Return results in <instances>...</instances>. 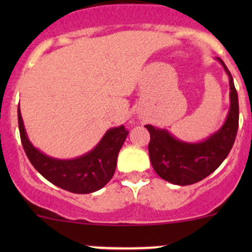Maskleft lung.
<instances>
[{
  "label": "left lung",
  "instance_id": "8db88e82",
  "mask_svg": "<svg viewBox=\"0 0 252 252\" xmlns=\"http://www.w3.org/2000/svg\"><path fill=\"white\" fill-rule=\"evenodd\" d=\"M229 78V111L218 130L201 141H184L164 128L147 124L149 155L155 172L175 185H190L205 179L227 158L239 126V101L232 74L220 58H216Z\"/></svg>",
  "mask_w": 252,
  "mask_h": 252
}]
</instances>
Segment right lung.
<instances>
[{
	"instance_id": "right-lung-1",
	"label": "right lung",
	"mask_w": 252,
	"mask_h": 252,
	"mask_svg": "<svg viewBox=\"0 0 252 252\" xmlns=\"http://www.w3.org/2000/svg\"><path fill=\"white\" fill-rule=\"evenodd\" d=\"M18 126L23 149L34 168L56 187L74 194H90L112 179L121 147L129 134L124 126L110 128L95 147L75 158H55L40 151L28 138L20 108Z\"/></svg>"
}]
</instances>
